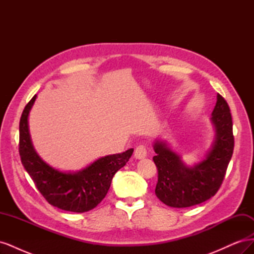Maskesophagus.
<instances>
[{
	"label": "esophagus",
	"instance_id": "esophagus-1",
	"mask_svg": "<svg viewBox=\"0 0 254 254\" xmlns=\"http://www.w3.org/2000/svg\"><path fill=\"white\" fill-rule=\"evenodd\" d=\"M147 156V148L145 147V145H139L134 149V158L135 159H143Z\"/></svg>",
	"mask_w": 254,
	"mask_h": 254
}]
</instances>
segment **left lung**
Segmentation results:
<instances>
[{
	"instance_id": "left-lung-1",
	"label": "left lung",
	"mask_w": 254,
	"mask_h": 254,
	"mask_svg": "<svg viewBox=\"0 0 254 254\" xmlns=\"http://www.w3.org/2000/svg\"><path fill=\"white\" fill-rule=\"evenodd\" d=\"M212 122L216 128V139L209 155L194 167L184 165L165 143L157 141L153 145L157 155L152 160L158 170L155 191L166 205L188 207L199 204L209 200L221 187L233 155L234 135L230 107L220 94H217Z\"/></svg>"
}]
</instances>
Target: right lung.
Segmentation results:
<instances>
[{
  "instance_id": "obj_1",
  "label": "right lung",
  "mask_w": 254,
  "mask_h": 254,
  "mask_svg": "<svg viewBox=\"0 0 254 254\" xmlns=\"http://www.w3.org/2000/svg\"><path fill=\"white\" fill-rule=\"evenodd\" d=\"M36 96L27 103L20 119L19 153L23 166L50 204L75 213L94 209L108 193L114 174L132 156L133 148L98 159L75 174L55 170L40 159L30 142L27 118Z\"/></svg>"
}]
</instances>
